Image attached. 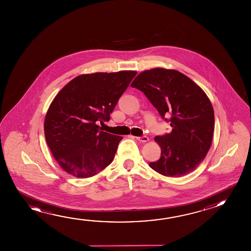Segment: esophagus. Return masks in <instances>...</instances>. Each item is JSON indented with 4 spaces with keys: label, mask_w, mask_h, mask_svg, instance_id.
<instances>
[{
    "label": "esophagus",
    "mask_w": 251,
    "mask_h": 251,
    "mask_svg": "<svg viewBox=\"0 0 251 251\" xmlns=\"http://www.w3.org/2000/svg\"><path fill=\"white\" fill-rule=\"evenodd\" d=\"M136 139L138 140L140 142H142V143H146V142H148L149 137L147 136H136Z\"/></svg>",
    "instance_id": "34e87169"
}]
</instances>
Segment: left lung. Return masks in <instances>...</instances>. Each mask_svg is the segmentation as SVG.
<instances>
[{"instance_id":"8db88e82","label":"left lung","mask_w":251,"mask_h":251,"mask_svg":"<svg viewBox=\"0 0 251 251\" xmlns=\"http://www.w3.org/2000/svg\"><path fill=\"white\" fill-rule=\"evenodd\" d=\"M144 93L173 130L155 141L161 157L151 168L166 177L192 173L209 151L214 129V108L205 92L185 74L173 69L153 68L142 72L131 83Z\"/></svg>"}]
</instances>
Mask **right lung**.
Returning a JSON list of instances; mask_svg holds the SVG:
<instances>
[{"label": "right lung", "mask_w": 251, "mask_h": 251, "mask_svg": "<svg viewBox=\"0 0 251 251\" xmlns=\"http://www.w3.org/2000/svg\"><path fill=\"white\" fill-rule=\"evenodd\" d=\"M136 71L81 74L58 92L45 119V136L65 172L90 177L111 164L122 136L100 129L110 120Z\"/></svg>", "instance_id": "add662e5"}]
</instances>
